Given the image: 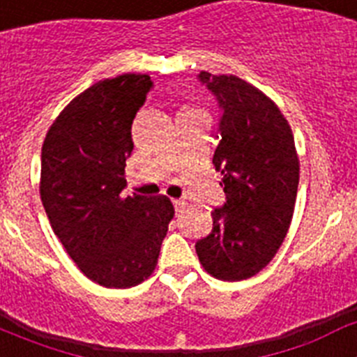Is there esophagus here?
<instances>
[{
	"label": "esophagus",
	"mask_w": 357,
	"mask_h": 357,
	"mask_svg": "<svg viewBox=\"0 0 357 357\" xmlns=\"http://www.w3.org/2000/svg\"><path fill=\"white\" fill-rule=\"evenodd\" d=\"M173 206H175L176 214H181V213H184V209H185V202L184 200H173Z\"/></svg>",
	"instance_id": "esophagus-1"
}]
</instances>
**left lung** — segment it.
<instances>
[{
    "mask_svg": "<svg viewBox=\"0 0 357 357\" xmlns=\"http://www.w3.org/2000/svg\"><path fill=\"white\" fill-rule=\"evenodd\" d=\"M197 80L216 98L220 119L213 155L222 207L211 213L213 230L198 239V259L222 280L259 273L286 238L298 189L295 139L279 107L234 75L200 71Z\"/></svg>",
    "mask_w": 357,
    "mask_h": 357,
    "instance_id": "8db88e82",
    "label": "left lung"
}]
</instances>
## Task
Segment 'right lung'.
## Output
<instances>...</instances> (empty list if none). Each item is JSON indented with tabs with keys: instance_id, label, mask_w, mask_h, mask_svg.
Segmentation results:
<instances>
[{
	"instance_id": "right-lung-1",
	"label": "right lung",
	"mask_w": 357,
	"mask_h": 357,
	"mask_svg": "<svg viewBox=\"0 0 357 357\" xmlns=\"http://www.w3.org/2000/svg\"><path fill=\"white\" fill-rule=\"evenodd\" d=\"M153 89L148 75L98 82L62 110L40 153V200L82 273L130 288L155 270L175 209L166 197H121L132 121Z\"/></svg>"
}]
</instances>
